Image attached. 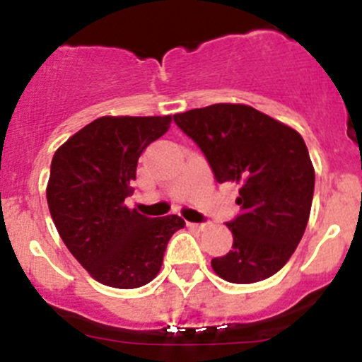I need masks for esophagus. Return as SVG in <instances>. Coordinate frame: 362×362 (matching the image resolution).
<instances>
[{
	"mask_svg": "<svg viewBox=\"0 0 362 362\" xmlns=\"http://www.w3.org/2000/svg\"><path fill=\"white\" fill-rule=\"evenodd\" d=\"M191 229H196V230H204L208 227V223H187Z\"/></svg>",
	"mask_w": 362,
	"mask_h": 362,
	"instance_id": "1",
	"label": "esophagus"
}]
</instances>
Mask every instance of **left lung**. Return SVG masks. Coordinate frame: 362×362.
I'll use <instances>...</instances> for the list:
<instances>
[{"label":"left lung","instance_id":"left-lung-1","mask_svg":"<svg viewBox=\"0 0 362 362\" xmlns=\"http://www.w3.org/2000/svg\"><path fill=\"white\" fill-rule=\"evenodd\" d=\"M173 119L204 152L216 182L239 184L241 213L227 223L232 250L213 258V271L234 284L274 276L309 222L314 166L302 135L245 104H213Z\"/></svg>","mask_w":362,"mask_h":362}]
</instances>
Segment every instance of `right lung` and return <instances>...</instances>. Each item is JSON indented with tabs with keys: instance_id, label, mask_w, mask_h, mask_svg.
Returning <instances> with one entry per match:
<instances>
[{
	"instance_id": "right-lung-1",
	"label": "right lung",
	"mask_w": 362,
	"mask_h": 362,
	"mask_svg": "<svg viewBox=\"0 0 362 362\" xmlns=\"http://www.w3.org/2000/svg\"><path fill=\"white\" fill-rule=\"evenodd\" d=\"M171 116H102L71 136L52 159L47 201L64 245L98 283L133 290L151 283L178 215L151 218L130 210L136 163L168 132Z\"/></svg>"
}]
</instances>
